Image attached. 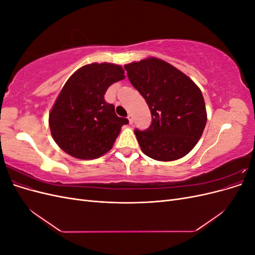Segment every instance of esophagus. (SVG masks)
<instances>
[{
    "mask_svg": "<svg viewBox=\"0 0 255 255\" xmlns=\"http://www.w3.org/2000/svg\"><path fill=\"white\" fill-rule=\"evenodd\" d=\"M128 121H129L130 125H132V123H133V116L130 115V114H128Z\"/></svg>",
    "mask_w": 255,
    "mask_h": 255,
    "instance_id": "34e87169",
    "label": "esophagus"
}]
</instances>
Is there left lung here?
Here are the masks:
<instances>
[{
    "label": "left lung",
    "instance_id": "obj_1",
    "mask_svg": "<svg viewBox=\"0 0 255 255\" xmlns=\"http://www.w3.org/2000/svg\"><path fill=\"white\" fill-rule=\"evenodd\" d=\"M125 69L152 116L148 128L135 129L142 152L163 161L186 155L199 141L206 125L201 90L187 75L158 58L130 63Z\"/></svg>",
    "mask_w": 255,
    "mask_h": 255
}]
</instances>
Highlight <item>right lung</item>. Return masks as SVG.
Wrapping results in <instances>:
<instances>
[{"label": "right lung", "mask_w": 255, "mask_h": 255, "mask_svg": "<svg viewBox=\"0 0 255 255\" xmlns=\"http://www.w3.org/2000/svg\"><path fill=\"white\" fill-rule=\"evenodd\" d=\"M125 79L114 64H90L75 71L56 99L49 125L53 139L69 155L92 159L109 152L127 118L118 117L104 95L112 84Z\"/></svg>", "instance_id": "1"}]
</instances>
